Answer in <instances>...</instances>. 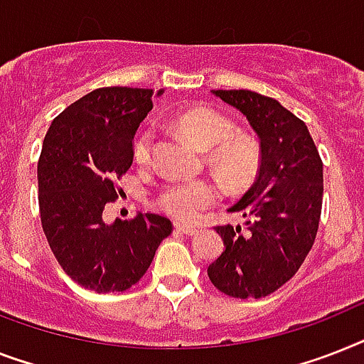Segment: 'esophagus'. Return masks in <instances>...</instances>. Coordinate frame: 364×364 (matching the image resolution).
Listing matches in <instances>:
<instances>
[{
	"mask_svg": "<svg viewBox=\"0 0 364 364\" xmlns=\"http://www.w3.org/2000/svg\"><path fill=\"white\" fill-rule=\"evenodd\" d=\"M176 230L181 233H187V235H196L200 230L196 226H191V224H181V223H176Z\"/></svg>",
	"mask_w": 364,
	"mask_h": 364,
	"instance_id": "34e87169",
	"label": "esophagus"
}]
</instances>
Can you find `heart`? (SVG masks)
I'll list each match as a JSON object with an SVG mask.
<instances>
[{
	"instance_id": "heart-1",
	"label": "heart",
	"mask_w": 364,
	"mask_h": 364,
	"mask_svg": "<svg viewBox=\"0 0 364 364\" xmlns=\"http://www.w3.org/2000/svg\"><path fill=\"white\" fill-rule=\"evenodd\" d=\"M173 125L191 144L211 151L213 164L233 185L249 181L258 166V147L245 134H233L235 127L226 115L211 108H192L177 115ZM151 132H140L134 141V159L147 162L151 156ZM220 191L211 181H183L168 185L156 203L177 220H192L203 209L218 202Z\"/></svg>"
}]
</instances>
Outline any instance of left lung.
Here are the masks:
<instances>
[{
	"label": "left lung",
	"mask_w": 364,
	"mask_h": 364,
	"mask_svg": "<svg viewBox=\"0 0 364 364\" xmlns=\"http://www.w3.org/2000/svg\"><path fill=\"white\" fill-rule=\"evenodd\" d=\"M213 95L247 117L259 140V172L230 213L241 226H218L226 250L208 267L215 288L230 297H265L286 284L314 245L323 198V162L309 129L279 100L249 90Z\"/></svg>",
	"instance_id": "obj_1"
}]
</instances>
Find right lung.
Here are the masks:
<instances>
[{
	"label": "right lung",
	"mask_w": 364,
	"mask_h": 364,
	"mask_svg": "<svg viewBox=\"0 0 364 364\" xmlns=\"http://www.w3.org/2000/svg\"><path fill=\"white\" fill-rule=\"evenodd\" d=\"M156 95H162L159 91ZM153 90L100 87L52 121L37 164L44 235L70 279L97 294L125 291L146 274L172 223L155 213L102 220L131 168L132 140L153 108Z\"/></svg>",
	"instance_id": "obj_1"
}]
</instances>
